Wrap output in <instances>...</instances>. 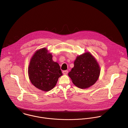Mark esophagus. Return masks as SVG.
I'll list each match as a JSON object with an SVG mask.
<instances>
[{"instance_id":"obj_1","label":"esophagus","mask_w":128,"mask_h":128,"mask_svg":"<svg viewBox=\"0 0 128 128\" xmlns=\"http://www.w3.org/2000/svg\"><path fill=\"white\" fill-rule=\"evenodd\" d=\"M68 73V70H65V71H63V73L64 75H66Z\"/></svg>"}]
</instances>
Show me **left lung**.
Returning <instances> with one entry per match:
<instances>
[{
	"label": "left lung",
	"mask_w": 128,
	"mask_h": 128,
	"mask_svg": "<svg viewBox=\"0 0 128 128\" xmlns=\"http://www.w3.org/2000/svg\"><path fill=\"white\" fill-rule=\"evenodd\" d=\"M74 66L68 73L73 83L84 89L94 85L98 79L100 68L97 60L89 52L77 56Z\"/></svg>",
	"instance_id": "obj_1"
}]
</instances>
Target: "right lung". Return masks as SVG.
<instances>
[{
    "instance_id": "obj_1",
    "label": "right lung",
    "mask_w": 128,
    "mask_h": 128,
    "mask_svg": "<svg viewBox=\"0 0 128 128\" xmlns=\"http://www.w3.org/2000/svg\"><path fill=\"white\" fill-rule=\"evenodd\" d=\"M28 75L32 84L44 92L50 90L62 75L58 63L52 60V55L44 48L36 51L28 67Z\"/></svg>"
}]
</instances>
